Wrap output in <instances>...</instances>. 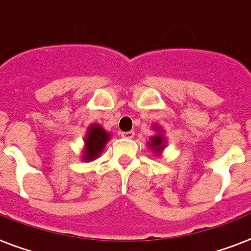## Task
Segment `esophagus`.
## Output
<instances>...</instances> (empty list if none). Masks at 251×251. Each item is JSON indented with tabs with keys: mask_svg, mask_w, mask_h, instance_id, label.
I'll list each match as a JSON object with an SVG mask.
<instances>
[{
	"mask_svg": "<svg viewBox=\"0 0 251 251\" xmlns=\"http://www.w3.org/2000/svg\"><path fill=\"white\" fill-rule=\"evenodd\" d=\"M121 136L123 138H126V140H132V138L134 137V132L133 130H129V132H122Z\"/></svg>",
	"mask_w": 251,
	"mask_h": 251,
	"instance_id": "1",
	"label": "esophagus"
}]
</instances>
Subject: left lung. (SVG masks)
I'll return each mask as SVG.
<instances>
[{
    "label": "left lung",
    "instance_id": "obj_1",
    "mask_svg": "<svg viewBox=\"0 0 251 251\" xmlns=\"http://www.w3.org/2000/svg\"><path fill=\"white\" fill-rule=\"evenodd\" d=\"M154 129L155 132H156V134L150 138V141L148 142V146L149 149H151V151H152L155 155L160 156L163 150H164L165 146H167V142H165V137L164 134H163V129H161L160 127H158V126H156Z\"/></svg>",
    "mask_w": 251,
    "mask_h": 251
}]
</instances>
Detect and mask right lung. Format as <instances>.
Wrapping results in <instances>:
<instances>
[{
	"instance_id": "right-lung-1",
	"label": "right lung",
	"mask_w": 251,
	"mask_h": 251,
	"mask_svg": "<svg viewBox=\"0 0 251 251\" xmlns=\"http://www.w3.org/2000/svg\"><path fill=\"white\" fill-rule=\"evenodd\" d=\"M109 140H110L109 132L103 129L100 124H91L87 129L86 136H84L82 160L92 161L99 158Z\"/></svg>"
}]
</instances>
